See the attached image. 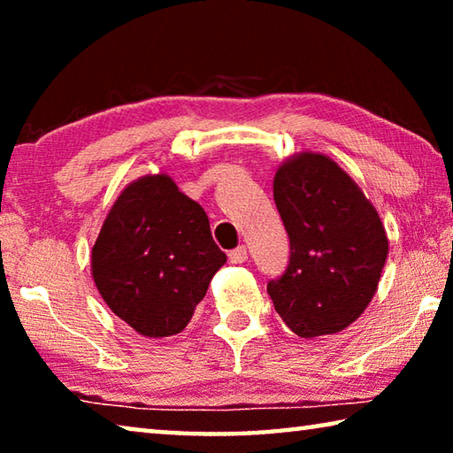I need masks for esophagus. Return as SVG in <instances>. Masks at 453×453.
I'll use <instances>...</instances> for the list:
<instances>
[{
  "mask_svg": "<svg viewBox=\"0 0 453 453\" xmlns=\"http://www.w3.org/2000/svg\"><path fill=\"white\" fill-rule=\"evenodd\" d=\"M229 262L235 265H242L248 262V250H245V245H240V248L229 251Z\"/></svg>",
  "mask_w": 453,
  "mask_h": 453,
  "instance_id": "34e87169",
  "label": "esophagus"
}]
</instances>
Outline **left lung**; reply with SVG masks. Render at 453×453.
<instances>
[{
	"label": "left lung",
	"mask_w": 453,
	"mask_h": 453,
	"mask_svg": "<svg viewBox=\"0 0 453 453\" xmlns=\"http://www.w3.org/2000/svg\"><path fill=\"white\" fill-rule=\"evenodd\" d=\"M273 202L289 235V265L267 283L275 311L305 340L337 334L378 291L388 235L378 210L332 157L300 151L273 178Z\"/></svg>",
	"instance_id": "1"
}]
</instances>
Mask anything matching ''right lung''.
<instances>
[{"mask_svg":"<svg viewBox=\"0 0 453 453\" xmlns=\"http://www.w3.org/2000/svg\"><path fill=\"white\" fill-rule=\"evenodd\" d=\"M202 205L167 173L121 189L91 248V275L104 302L145 337H170L189 324L226 264Z\"/></svg>","mask_w":453,"mask_h":453,"instance_id":"1","label":"right lung"}]
</instances>
